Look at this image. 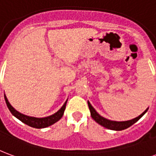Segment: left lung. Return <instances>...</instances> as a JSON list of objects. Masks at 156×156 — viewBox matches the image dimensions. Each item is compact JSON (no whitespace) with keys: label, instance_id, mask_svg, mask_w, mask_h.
<instances>
[{"label":"left lung","instance_id":"1","mask_svg":"<svg viewBox=\"0 0 156 156\" xmlns=\"http://www.w3.org/2000/svg\"><path fill=\"white\" fill-rule=\"evenodd\" d=\"M87 104H88L90 112H91V116L93 117V120H95V122H97L98 124L102 126H104V127L107 128V129H110V130H114V131H122V130H125L126 128L130 127L131 126L133 125L134 123H136L148 110V109H146L139 116H137V117L132 120H130V121H126V122H114V121H110V120L106 119L104 117L100 116L96 112L95 109L92 107V105L90 104L89 101H87Z\"/></svg>","mask_w":156,"mask_h":156}]
</instances>
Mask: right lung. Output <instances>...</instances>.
I'll return each instance as SVG.
<instances>
[{
    "label": "right lung",
    "mask_w": 156,
    "mask_h": 156,
    "mask_svg": "<svg viewBox=\"0 0 156 156\" xmlns=\"http://www.w3.org/2000/svg\"><path fill=\"white\" fill-rule=\"evenodd\" d=\"M5 102H6V105H7L8 108L10 112L12 113V115L16 116V118L21 121L23 123H25L26 125L30 126L31 127L34 128H44L47 127V126H49L55 124V122H57L59 119H61V117L63 116V112L65 110V107H66L67 101H65V103L63 104V106L61 107L59 110L56 113H55L52 116H47V117H44V118H36V117H32V116H25V115H23V114L18 112L16 110H15L13 107H11V105L9 103L5 95Z\"/></svg>",
    "instance_id": "1"
}]
</instances>
